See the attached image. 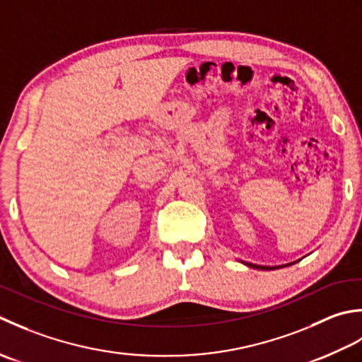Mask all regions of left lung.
<instances>
[{
  "label": "left lung",
  "mask_w": 362,
  "mask_h": 362,
  "mask_svg": "<svg viewBox=\"0 0 362 362\" xmlns=\"http://www.w3.org/2000/svg\"><path fill=\"white\" fill-rule=\"evenodd\" d=\"M300 261V259H298ZM298 261H293V262H289V264H283V265H257V264H252V262H247V261H240L243 265H247V267L250 269H256V270H276V269H283V267H287V265H292L295 262Z\"/></svg>",
  "instance_id": "obj_1"
}]
</instances>
